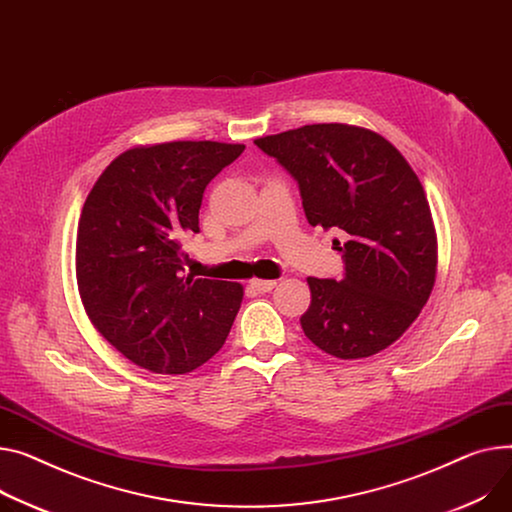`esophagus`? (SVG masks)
<instances>
[{"label":"esophagus","instance_id":"esophagus-1","mask_svg":"<svg viewBox=\"0 0 512 512\" xmlns=\"http://www.w3.org/2000/svg\"><path fill=\"white\" fill-rule=\"evenodd\" d=\"M276 280H251L249 282V286L255 290V292H259V294H265V292H271L276 288Z\"/></svg>","mask_w":512,"mask_h":512}]
</instances>
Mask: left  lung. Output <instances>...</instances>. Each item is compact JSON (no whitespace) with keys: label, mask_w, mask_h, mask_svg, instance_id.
Segmentation results:
<instances>
[{"label":"left lung","mask_w":512,"mask_h":512,"mask_svg":"<svg viewBox=\"0 0 512 512\" xmlns=\"http://www.w3.org/2000/svg\"><path fill=\"white\" fill-rule=\"evenodd\" d=\"M298 183L311 226L333 238L344 278H306L311 306L304 335L342 360L389 348L426 304L436 278V232L424 187L383 135L317 123L255 140Z\"/></svg>","instance_id":"1"}]
</instances>
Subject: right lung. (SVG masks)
<instances>
[{"mask_svg": "<svg viewBox=\"0 0 512 512\" xmlns=\"http://www.w3.org/2000/svg\"><path fill=\"white\" fill-rule=\"evenodd\" d=\"M243 144L168 142L117 156L86 197L76 276L92 325L142 368L185 374L226 342L243 286L183 276L203 191Z\"/></svg>", "mask_w": 512, "mask_h": 512, "instance_id": "obj_1", "label": "right lung"}]
</instances>
